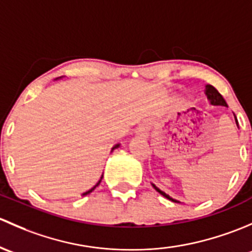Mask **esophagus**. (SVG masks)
Returning a JSON list of instances; mask_svg holds the SVG:
<instances>
[{"instance_id":"esophagus-1","label":"esophagus","mask_w":252,"mask_h":252,"mask_svg":"<svg viewBox=\"0 0 252 252\" xmlns=\"http://www.w3.org/2000/svg\"><path fill=\"white\" fill-rule=\"evenodd\" d=\"M148 132H149V125L147 123H143L137 127L136 134L138 137H141V138H145L148 136Z\"/></svg>"}]
</instances>
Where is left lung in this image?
Here are the masks:
<instances>
[{
	"instance_id": "8db88e82",
	"label": "left lung",
	"mask_w": 252,
	"mask_h": 252,
	"mask_svg": "<svg viewBox=\"0 0 252 252\" xmlns=\"http://www.w3.org/2000/svg\"><path fill=\"white\" fill-rule=\"evenodd\" d=\"M205 94H206L207 100H209V102H210V104H212V105H222V107H228L227 103H225V100H224V98H223L222 95L219 93V91H217L214 86H211V85H206V86H205ZM237 124H238V121H237ZM152 186H153V188H154L155 190L158 191V193L161 194L162 196H165V198L168 199V200L173 201V203H181V201H178V200H176V199L171 198V196L168 195V194H166L165 191L161 190V189L158 188V187L155 186L154 183H152Z\"/></svg>"
}]
</instances>
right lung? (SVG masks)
<instances>
[{"label":"right lung","mask_w":252,"mask_h":252,"mask_svg":"<svg viewBox=\"0 0 252 252\" xmlns=\"http://www.w3.org/2000/svg\"><path fill=\"white\" fill-rule=\"evenodd\" d=\"M119 147H120V144H115V145H114V147H113V149H111V152H113V150H114V149H116V148H119ZM102 178H103V175H102V177H100V180H99V181H98V183H97V184H95V186H94V187H93V188H91V189H90V190L85 191V193H84V194H82V195H87V194H90V193H91V191H92V190H94V188H95V187H98V186H99V183H100V181H102Z\"/></svg>","instance_id":"1"}]
</instances>
